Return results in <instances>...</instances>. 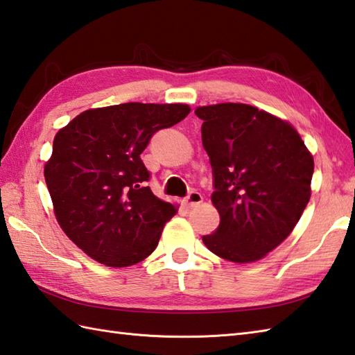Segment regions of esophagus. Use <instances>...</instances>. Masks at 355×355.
Instances as JSON below:
<instances>
[{
  "mask_svg": "<svg viewBox=\"0 0 355 355\" xmlns=\"http://www.w3.org/2000/svg\"><path fill=\"white\" fill-rule=\"evenodd\" d=\"M202 194L200 193H198V191H191L190 194H188V196L184 199V205L187 207V208H193V207H196V205H199L200 202H202Z\"/></svg>",
  "mask_w": 355,
  "mask_h": 355,
  "instance_id": "obj_1",
  "label": "esophagus"
}]
</instances>
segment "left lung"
Masks as SVG:
<instances>
[{"instance_id": "1", "label": "left lung", "mask_w": 355, "mask_h": 355, "mask_svg": "<svg viewBox=\"0 0 355 355\" xmlns=\"http://www.w3.org/2000/svg\"><path fill=\"white\" fill-rule=\"evenodd\" d=\"M214 175L211 202L220 223L202 237L230 262L263 259L297 225L311 198L314 159L289 121L257 107H196Z\"/></svg>"}]
</instances>
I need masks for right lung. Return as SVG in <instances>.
<instances>
[{
  "label": "right lung",
  "instance_id": "1",
  "mask_svg": "<svg viewBox=\"0 0 355 355\" xmlns=\"http://www.w3.org/2000/svg\"><path fill=\"white\" fill-rule=\"evenodd\" d=\"M187 104L125 103L89 108L55 135L44 165L55 218L87 256L112 268L147 259L178 205L159 199L141 153L157 130L182 121Z\"/></svg>",
  "mask_w": 355,
  "mask_h": 355
}]
</instances>
